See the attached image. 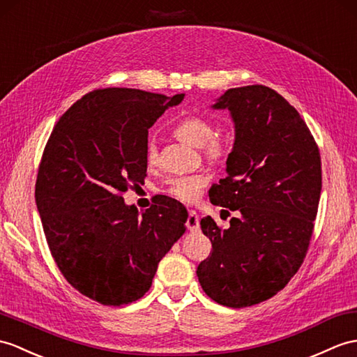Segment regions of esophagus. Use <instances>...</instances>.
Returning <instances> with one entry per match:
<instances>
[{
  "label": "esophagus",
  "mask_w": 357,
  "mask_h": 357,
  "mask_svg": "<svg viewBox=\"0 0 357 357\" xmlns=\"http://www.w3.org/2000/svg\"><path fill=\"white\" fill-rule=\"evenodd\" d=\"M187 227H188L190 231H199V229H201V225H199V214H197V211L192 210V211L188 213Z\"/></svg>",
  "instance_id": "1"
}]
</instances>
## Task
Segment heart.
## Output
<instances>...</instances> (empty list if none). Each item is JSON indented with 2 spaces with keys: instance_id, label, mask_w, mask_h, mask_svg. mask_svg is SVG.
Instances as JSON below:
<instances>
[{
  "instance_id": "1",
  "label": "heart",
  "mask_w": 357,
  "mask_h": 357,
  "mask_svg": "<svg viewBox=\"0 0 357 357\" xmlns=\"http://www.w3.org/2000/svg\"><path fill=\"white\" fill-rule=\"evenodd\" d=\"M175 137L195 149H202L210 160L218 161L227 153V143L222 138L213 137V126L202 117H187L181 120L175 129ZM146 162L153 165L156 162V147L149 143L146 147ZM210 176L206 173H197L192 176L172 178L167 185V193L184 202H193L202 193L204 187L208 184Z\"/></svg>"
}]
</instances>
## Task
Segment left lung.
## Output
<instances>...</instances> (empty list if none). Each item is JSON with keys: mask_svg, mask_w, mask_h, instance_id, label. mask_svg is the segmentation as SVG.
Segmentation results:
<instances>
[{"mask_svg": "<svg viewBox=\"0 0 357 357\" xmlns=\"http://www.w3.org/2000/svg\"><path fill=\"white\" fill-rule=\"evenodd\" d=\"M211 107L229 112L234 143L210 201L240 216L227 229L201 220L213 252L196 273L211 300L246 307L269 300L300 269L318 211L321 158L301 115L268 86L227 89Z\"/></svg>", "mask_w": 357, "mask_h": 357, "instance_id": "8db88e82", "label": "left lung"}]
</instances>
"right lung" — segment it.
<instances>
[{"instance_id":"1","label":"right lung","mask_w":357,"mask_h":357,"mask_svg":"<svg viewBox=\"0 0 357 357\" xmlns=\"http://www.w3.org/2000/svg\"><path fill=\"white\" fill-rule=\"evenodd\" d=\"M173 97L132 88L84 96L52 132L36 205L50 251L68 283L105 305L139 300L162 257L185 233L187 208L164 196L139 213L121 197L147 172V134Z\"/></svg>"}]
</instances>
